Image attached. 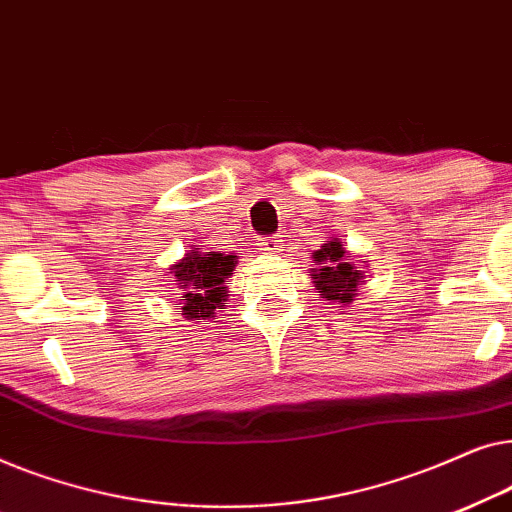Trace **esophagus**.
Returning a JSON list of instances; mask_svg holds the SVG:
<instances>
[{
	"label": "esophagus",
	"instance_id": "obj_1",
	"mask_svg": "<svg viewBox=\"0 0 512 512\" xmlns=\"http://www.w3.org/2000/svg\"><path fill=\"white\" fill-rule=\"evenodd\" d=\"M282 237L279 235H270V237H261V249L268 251V254H275V251H279V247H282Z\"/></svg>",
	"mask_w": 512,
	"mask_h": 512
}]
</instances>
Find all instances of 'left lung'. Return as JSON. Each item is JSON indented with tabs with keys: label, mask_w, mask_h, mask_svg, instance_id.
Returning a JSON list of instances; mask_svg holds the SVG:
<instances>
[{
	"label": "left lung",
	"mask_w": 512,
	"mask_h": 512,
	"mask_svg": "<svg viewBox=\"0 0 512 512\" xmlns=\"http://www.w3.org/2000/svg\"><path fill=\"white\" fill-rule=\"evenodd\" d=\"M314 261L319 265V268L312 270L319 296L338 305L352 303L356 286L366 275L356 270V265L349 261L345 247L338 240H331L319 251H314Z\"/></svg>",
	"instance_id": "obj_1"
}]
</instances>
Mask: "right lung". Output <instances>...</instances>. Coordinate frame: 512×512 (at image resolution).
<instances>
[{"instance_id":"1","label":"right lung","mask_w":512,"mask_h":512,"mask_svg":"<svg viewBox=\"0 0 512 512\" xmlns=\"http://www.w3.org/2000/svg\"><path fill=\"white\" fill-rule=\"evenodd\" d=\"M237 256L219 251H191L177 265H172V277L179 284L181 312L186 319H209L226 303V279L233 275Z\"/></svg>"}]
</instances>
